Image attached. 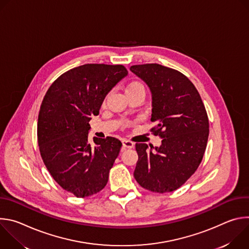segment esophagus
<instances>
[{"instance_id": "esophagus-1", "label": "esophagus", "mask_w": 249, "mask_h": 249, "mask_svg": "<svg viewBox=\"0 0 249 249\" xmlns=\"http://www.w3.org/2000/svg\"><path fill=\"white\" fill-rule=\"evenodd\" d=\"M122 146H123L124 148H127V149H132V148H134L135 144L133 143V142H131V141L122 140Z\"/></svg>"}]
</instances>
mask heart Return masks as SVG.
I'll return each mask as SVG.
<instances>
[{
    "mask_svg": "<svg viewBox=\"0 0 249 249\" xmlns=\"http://www.w3.org/2000/svg\"><path fill=\"white\" fill-rule=\"evenodd\" d=\"M135 91H143L145 92V89L141 83L139 82H131L129 83L126 88H125V93H129V92H135Z\"/></svg>",
    "mask_w": 249,
    "mask_h": 249,
    "instance_id": "heart-1",
    "label": "heart"
}]
</instances>
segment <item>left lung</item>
Masks as SVG:
<instances>
[{
    "mask_svg": "<svg viewBox=\"0 0 249 249\" xmlns=\"http://www.w3.org/2000/svg\"><path fill=\"white\" fill-rule=\"evenodd\" d=\"M130 71L152 93V118L160 147L137 143V182L153 192L179 188L198 168L208 142L209 120L194 85L180 72L159 64L135 65Z\"/></svg>",
    "mask_w": 249,
    "mask_h": 249,
    "instance_id": "1",
    "label": "left lung"
}]
</instances>
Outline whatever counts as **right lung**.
Segmentation results:
<instances>
[{"label":"right lung","mask_w":249,"mask_h":249,"mask_svg":"<svg viewBox=\"0 0 249 249\" xmlns=\"http://www.w3.org/2000/svg\"><path fill=\"white\" fill-rule=\"evenodd\" d=\"M122 65L86 64L61 75L48 89L38 114L41 158L54 180L78 198L104 188L121 142L93 137L89 121L108 92L126 76Z\"/></svg>","instance_id":"add662e5"}]
</instances>
